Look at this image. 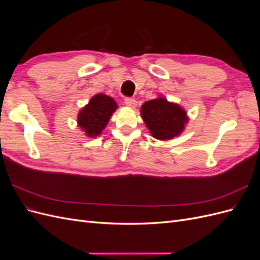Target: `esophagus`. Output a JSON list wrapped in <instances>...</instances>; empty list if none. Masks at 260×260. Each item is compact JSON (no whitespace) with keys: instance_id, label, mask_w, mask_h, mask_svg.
Segmentation results:
<instances>
[{"instance_id":"1","label":"esophagus","mask_w":260,"mask_h":260,"mask_svg":"<svg viewBox=\"0 0 260 260\" xmlns=\"http://www.w3.org/2000/svg\"><path fill=\"white\" fill-rule=\"evenodd\" d=\"M124 103L128 107L130 108H136L137 107V101L135 99H131V98H127L124 100Z\"/></svg>"}]
</instances>
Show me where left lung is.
<instances>
[{
    "label": "left lung",
    "mask_w": 260,
    "mask_h": 260,
    "mask_svg": "<svg viewBox=\"0 0 260 260\" xmlns=\"http://www.w3.org/2000/svg\"><path fill=\"white\" fill-rule=\"evenodd\" d=\"M141 116L147 129L157 140H170L184 130L188 121L186 112L178 104L159 96L141 107Z\"/></svg>",
    "instance_id": "8db88e82"
}]
</instances>
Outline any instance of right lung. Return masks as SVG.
<instances>
[{"label":"right lung","mask_w":260,"mask_h":260,"mask_svg":"<svg viewBox=\"0 0 260 260\" xmlns=\"http://www.w3.org/2000/svg\"><path fill=\"white\" fill-rule=\"evenodd\" d=\"M117 107L116 102L111 96L102 93L96 94L78 114V125L88 137H98L105 129Z\"/></svg>","instance_id":"1"}]
</instances>
